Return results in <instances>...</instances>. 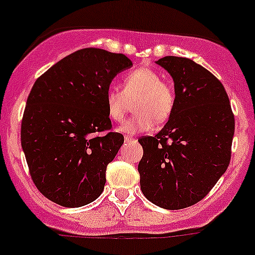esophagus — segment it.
I'll return each instance as SVG.
<instances>
[{
	"mask_svg": "<svg viewBox=\"0 0 255 255\" xmlns=\"http://www.w3.org/2000/svg\"><path fill=\"white\" fill-rule=\"evenodd\" d=\"M125 141L126 142H133V141H135V138L134 137H132V135H126Z\"/></svg>",
	"mask_w": 255,
	"mask_h": 255,
	"instance_id": "34e87169",
	"label": "esophagus"
}]
</instances>
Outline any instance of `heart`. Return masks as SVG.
I'll use <instances>...</instances> for the list:
<instances>
[{"mask_svg":"<svg viewBox=\"0 0 255 255\" xmlns=\"http://www.w3.org/2000/svg\"><path fill=\"white\" fill-rule=\"evenodd\" d=\"M135 112L120 127L121 132L138 133L151 130L156 123L170 120L176 107V92L171 83L162 80L151 68H137L123 77L122 89L109 85L106 90V109L114 122H122L130 109Z\"/></svg>","mask_w":255,"mask_h":255,"instance_id":"obj_1","label":"heart"}]
</instances>
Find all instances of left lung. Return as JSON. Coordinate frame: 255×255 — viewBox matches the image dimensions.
I'll return each instance as SVG.
<instances>
[{
  "label": "left lung",
  "mask_w": 255,
  "mask_h": 255,
  "mask_svg": "<svg viewBox=\"0 0 255 255\" xmlns=\"http://www.w3.org/2000/svg\"><path fill=\"white\" fill-rule=\"evenodd\" d=\"M157 64L172 77L176 107L160 132L138 139L139 184L154 205L178 210L203 200L227 171L235 121L224 87L208 69L178 56Z\"/></svg>",
  "instance_id": "obj_1"
}]
</instances>
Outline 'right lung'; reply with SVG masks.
<instances>
[{
  "mask_svg": "<svg viewBox=\"0 0 255 255\" xmlns=\"http://www.w3.org/2000/svg\"><path fill=\"white\" fill-rule=\"evenodd\" d=\"M129 66L123 54L87 47L35 82L21 123V146L35 186L52 203L79 208L103 192L107 166L125 142L112 132L106 90ZM102 131L107 133L99 136Z\"/></svg>",
  "mask_w": 255,
  "mask_h": 255,
  "instance_id": "right-lung-1",
  "label": "right lung"
}]
</instances>
